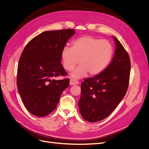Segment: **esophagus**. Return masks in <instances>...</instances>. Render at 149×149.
I'll return each mask as SVG.
<instances>
[{
    "instance_id": "obj_1",
    "label": "esophagus",
    "mask_w": 149,
    "mask_h": 149,
    "mask_svg": "<svg viewBox=\"0 0 149 149\" xmlns=\"http://www.w3.org/2000/svg\"><path fill=\"white\" fill-rule=\"evenodd\" d=\"M79 84V81L74 79H71L70 80V85H78Z\"/></svg>"
}]
</instances>
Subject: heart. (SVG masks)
<instances>
[{"instance_id": "1", "label": "heart", "mask_w": 149, "mask_h": 149, "mask_svg": "<svg viewBox=\"0 0 149 149\" xmlns=\"http://www.w3.org/2000/svg\"><path fill=\"white\" fill-rule=\"evenodd\" d=\"M113 53L112 44L91 36H84L75 40L72 47H64L61 58L64 69L72 70L80 64L72 73L75 78H81L89 73L90 75L101 74L111 63Z\"/></svg>"}]
</instances>
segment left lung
Masks as SVG:
<instances>
[{
	"instance_id": "left-lung-1",
	"label": "left lung",
	"mask_w": 149,
	"mask_h": 149,
	"mask_svg": "<svg viewBox=\"0 0 149 149\" xmlns=\"http://www.w3.org/2000/svg\"><path fill=\"white\" fill-rule=\"evenodd\" d=\"M116 49L112 62L101 74L81 84L80 112L88 122L107 117L122 100L129 85L131 62L122 44L113 37Z\"/></svg>"
}]
</instances>
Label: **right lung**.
Returning a JSON list of instances; mask_svg holds the SVG:
<instances>
[{"label":"right lung","instance_id":"right-lung-1","mask_svg":"<svg viewBox=\"0 0 149 149\" xmlns=\"http://www.w3.org/2000/svg\"><path fill=\"white\" fill-rule=\"evenodd\" d=\"M74 29L48 31L33 38L20 56L17 70L18 92L26 108L38 117H45L56 107L69 79L56 80L67 72L61 63L65 44Z\"/></svg>","mask_w":149,"mask_h":149}]
</instances>
